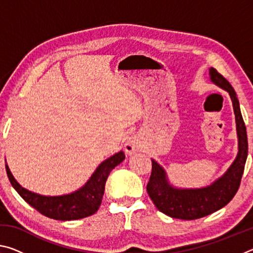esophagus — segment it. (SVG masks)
<instances>
[{
	"label": "esophagus",
	"mask_w": 253,
	"mask_h": 253,
	"mask_svg": "<svg viewBox=\"0 0 253 253\" xmlns=\"http://www.w3.org/2000/svg\"><path fill=\"white\" fill-rule=\"evenodd\" d=\"M125 152L127 155H132V154L138 153L142 149V142L138 135H134L129 137L125 143Z\"/></svg>",
	"instance_id": "esophagus-1"
}]
</instances>
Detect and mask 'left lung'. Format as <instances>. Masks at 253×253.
Segmentation results:
<instances>
[{"mask_svg":"<svg viewBox=\"0 0 253 253\" xmlns=\"http://www.w3.org/2000/svg\"><path fill=\"white\" fill-rule=\"evenodd\" d=\"M210 78L217 87L228 91L232 100L237 124L238 155L220 178L211 185L201 188H177L170 185L165 169L152 160V174L146 187L147 193L161 212L175 219H200L225 207L238 192L245 170L248 137L237 93L229 81L214 68H210Z\"/></svg>","mask_w":253,"mask_h":253,"instance_id":"left-lung-1","label":"left lung"}]
</instances>
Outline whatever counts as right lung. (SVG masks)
Wrapping results in <instances>:
<instances>
[{"label":"right lung","instance_id":"obj_1","mask_svg":"<svg viewBox=\"0 0 253 253\" xmlns=\"http://www.w3.org/2000/svg\"><path fill=\"white\" fill-rule=\"evenodd\" d=\"M124 160H125V154L123 151L107 158L98 166L89 181L83 187L74 193L60 196H45L33 193L15 181L7 165H5V169L12 186L25 202L50 219L71 221L90 216L98 211L108 175Z\"/></svg>","mask_w":253,"mask_h":253}]
</instances>
